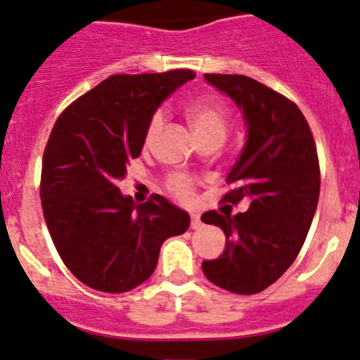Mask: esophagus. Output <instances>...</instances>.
<instances>
[{"label":"esophagus","instance_id":"34e87169","mask_svg":"<svg viewBox=\"0 0 360 360\" xmlns=\"http://www.w3.org/2000/svg\"><path fill=\"white\" fill-rule=\"evenodd\" d=\"M202 228V219L198 214H191V229Z\"/></svg>","mask_w":360,"mask_h":360}]
</instances>
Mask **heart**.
I'll use <instances>...</instances> for the list:
<instances>
[{
	"label": "heart",
	"instance_id": "obj_1",
	"mask_svg": "<svg viewBox=\"0 0 360 360\" xmlns=\"http://www.w3.org/2000/svg\"><path fill=\"white\" fill-rule=\"evenodd\" d=\"M188 119H190L195 134L200 141L203 139H222L226 138L231 124V113L228 105L217 96H202L191 100L184 107ZM164 110H155L151 113L148 126L145 132V145H151L160 134L164 127ZM167 190L179 200H190L195 190V179L184 172H174L167 177Z\"/></svg>",
	"mask_w": 360,
	"mask_h": 360
}]
</instances>
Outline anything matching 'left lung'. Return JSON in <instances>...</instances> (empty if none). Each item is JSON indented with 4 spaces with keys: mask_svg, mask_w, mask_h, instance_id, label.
<instances>
[{
    "mask_svg": "<svg viewBox=\"0 0 360 360\" xmlns=\"http://www.w3.org/2000/svg\"><path fill=\"white\" fill-rule=\"evenodd\" d=\"M243 112L247 145L226 183L222 202H248L247 212L209 210L205 224L226 234L221 257L203 260L210 283L238 295H255L281 278L300 253L316 214L321 170L312 131L300 108L278 91L238 74H205Z\"/></svg>",
    "mask_w": 360,
    "mask_h": 360,
    "instance_id": "1",
    "label": "left lung"
}]
</instances>
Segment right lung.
<instances>
[{
    "instance_id": "obj_1",
    "label": "right lung",
    "mask_w": 360,
    "mask_h": 360,
    "mask_svg": "<svg viewBox=\"0 0 360 360\" xmlns=\"http://www.w3.org/2000/svg\"><path fill=\"white\" fill-rule=\"evenodd\" d=\"M193 70L115 74L72 101L43 155L41 205L60 259L89 288L124 293L153 274L165 240L190 228V215L151 195L124 196L117 181L145 145L151 113Z\"/></svg>"
}]
</instances>
